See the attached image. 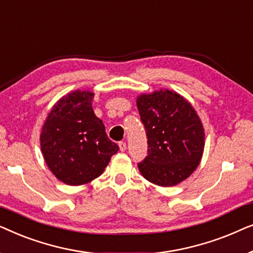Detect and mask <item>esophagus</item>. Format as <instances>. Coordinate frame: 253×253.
Wrapping results in <instances>:
<instances>
[{"label":"esophagus","instance_id":"1","mask_svg":"<svg viewBox=\"0 0 253 253\" xmlns=\"http://www.w3.org/2000/svg\"><path fill=\"white\" fill-rule=\"evenodd\" d=\"M119 147H120V151L121 152H124L126 150V141H121V143L119 144Z\"/></svg>","mask_w":253,"mask_h":253}]
</instances>
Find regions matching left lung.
Masks as SVG:
<instances>
[{"label":"left lung","instance_id":"obj_1","mask_svg":"<svg viewBox=\"0 0 253 253\" xmlns=\"http://www.w3.org/2000/svg\"><path fill=\"white\" fill-rule=\"evenodd\" d=\"M146 130L148 154L138 164L140 174L159 186L177 185L202 161L205 130L191 103L177 92L159 89L137 98Z\"/></svg>","mask_w":253,"mask_h":253}]
</instances>
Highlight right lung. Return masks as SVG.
<instances>
[{
    "mask_svg": "<svg viewBox=\"0 0 253 253\" xmlns=\"http://www.w3.org/2000/svg\"><path fill=\"white\" fill-rule=\"evenodd\" d=\"M94 93L76 89L62 96L40 133L44 162L68 185H83L102 174L119 146L109 139L92 108Z\"/></svg>",
    "mask_w": 253,
    "mask_h": 253,
    "instance_id": "1",
    "label": "right lung"
}]
</instances>
